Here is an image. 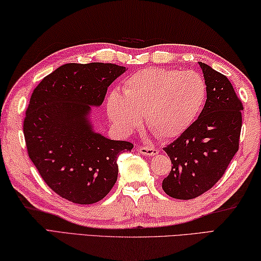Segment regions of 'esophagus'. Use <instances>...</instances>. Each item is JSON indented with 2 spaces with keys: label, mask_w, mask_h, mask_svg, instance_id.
<instances>
[{
  "label": "esophagus",
  "mask_w": 261,
  "mask_h": 261,
  "mask_svg": "<svg viewBox=\"0 0 261 261\" xmlns=\"http://www.w3.org/2000/svg\"><path fill=\"white\" fill-rule=\"evenodd\" d=\"M138 151L143 154V156H156V154H158L159 150L156 149V148H149V147H141L138 149Z\"/></svg>",
  "instance_id": "esophagus-1"
}]
</instances>
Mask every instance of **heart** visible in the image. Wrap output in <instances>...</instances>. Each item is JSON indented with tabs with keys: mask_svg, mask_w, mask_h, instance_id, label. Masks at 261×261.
I'll return each mask as SVG.
<instances>
[{
	"mask_svg": "<svg viewBox=\"0 0 261 261\" xmlns=\"http://www.w3.org/2000/svg\"><path fill=\"white\" fill-rule=\"evenodd\" d=\"M206 99V84L196 72L149 67L128 76L123 95L108 97L109 118L122 134H130L142 118L162 139H175L198 117Z\"/></svg>",
	"mask_w": 261,
	"mask_h": 261,
	"instance_id": "1",
	"label": "heart"
}]
</instances>
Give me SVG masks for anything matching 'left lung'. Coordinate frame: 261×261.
<instances>
[{"mask_svg":"<svg viewBox=\"0 0 261 261\" xmlns=\"http://www.w3.org/2000/svg\"><path fill=\"white\" fill-rule=\"evenodd\" d=\"M206 84V102L197 120L164 148L172 170L163 190L176 199H193L221 179L239 150L243 105L226 75L198 62Z\"/></svg>","mask_w":261,"mask_h":261,"instance_id":"1","label":"left lung"}]
</instances>
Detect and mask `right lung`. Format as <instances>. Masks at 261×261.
<instances>
[{"mask_svg": "<svg viewBox=\"0 0 261 261\" xmlns=\"http://www.w3.org/2000/svg\"><path fill=\"white\" fill-rule=\"evenodd\" d=\"M126 72L110 63L59 66L31 96L24 121L27 152L49 188L76 204L103 199L118 177L117 159L133 144L95 132L91 108Z\"/></svg>", "mask_w": 261, "mask_h": 261, "instance_id": "1", "label": "right lung"}]
</instances>
